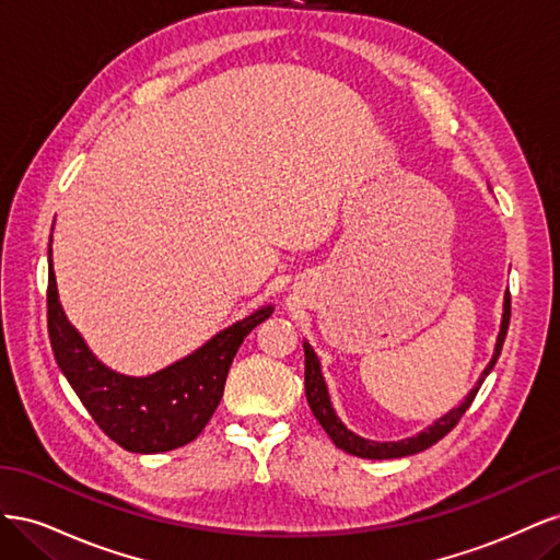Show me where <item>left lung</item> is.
<instances>
[{
  "instance_id": "1",
  "label": "left lung",
  "mask_w": 560,
  "mask_h": 560,
  "mask_svg": "<svg viewBox=\"0 0 560 560\" xmlns=\"http://www.w3.org/2000/svg\"><path fill=\"white\" fill-rule=\"evenodd\" d=\"M510 292H504V301H502V319H500V331L495 338V348H493V358L486 364V369L481 371L479 381L474 383V387L465 395V399L455 406V409L446 411L442 418H436L432 425H428L425 430H420L413 436H406L399 439V442H374V439H366L360 436L358 432H352L346 422L338 418L334 404H331V395H329V387L325 381V374H322V362L317 358L315 348L303 341V354H306V399L313 416L319 420V425L325 428V432L331 436V442L350 453V455H358V457H366V460H389V457H404V455H413L430 448L432 444H436L439 439L446 436L455 425L457 420L463 418V413L469 409L474 397H477L481 383L486 381V376L493 371L500 352H502V343H504V336H506V327H510Z\"/></svg>"
}]
</instances>
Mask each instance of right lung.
Here are the masks:
<instances>
[{"label":"right lung","instance_id":"add662e5","mask_svg":"<svg viewBox=\"0 0 560 560\" xmlns=\"http://www.w3.org/2000/svg\"><path fill=\"white\" fill-rule=\"evenodd\" d=\"M273 311V303H266L177 362L154 374L128 376L100 360L67 317L48 245V336L58 369L100 430L130 453H165L194 442L222 401L231 362L245 336Z\"/></svg>","mask_w":560,"mask_h":560}]
</instances>
